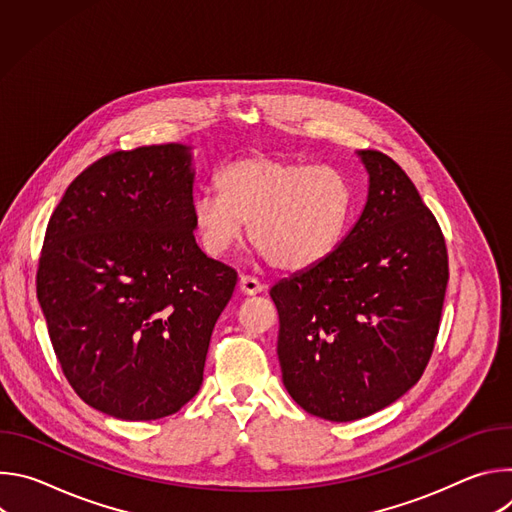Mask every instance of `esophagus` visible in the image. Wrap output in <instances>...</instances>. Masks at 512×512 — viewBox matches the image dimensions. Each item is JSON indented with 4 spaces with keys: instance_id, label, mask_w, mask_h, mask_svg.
Returning <instances> with one entry per match:
<instances>
[{
    "instance_id": "1",
    "label": "esophagus",
    "mask_w": 512,
    "mask_h": 512,
    "mask_svg": "<svg viewBox=\"0 0 512 512\" xmlns=\"http://www.w3.org/2000/svg\"><path fill=\"white\" fill-rule=\"evenodd\" d=\"M239 287H241L245 296H255V294H259V291H263L265 285L253 275H241L239 277Z\"/></svg>"
}]
</instances>
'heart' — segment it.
Here are the masks:
<instances>
[{"mask_svg": "<svg viewBox=\"0 0 512 512\" xmlns=\"http://www.w3.org/2000/svg\"><path fill=\"white\" fill-rule=\"evenodd\" d=\"M217 192L192 202L200 247L225 257L239 247L249 223L253 247L281 271L322 263L340 243L350 190L340 172L322 164L253 154L216 174Z\"/></svg>", "mask_w": 512, "mask_h": 512, "instance_id": "1", "label": "heart"}]
</instances>
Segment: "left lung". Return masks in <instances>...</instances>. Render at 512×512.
<instances>
[{
  "mask_svg": "<svg viewBox=\"0 0 512 512\" xmlns=\"http://www.w3.org/2000/svg\"><path fill=\"white\" fill-rule=\"evenodd\" d=\"M358 156L369 198L356 225L322 263L269 291L287 393L338 423L381 411L421 379L450 277L442 229L409 176L383 152Z\"/></svg>",
  "mask_w": 512,
  "mask_h": 512,
  "instance_id": "obj_1",
  "label": "left lung"
}]
</instances>
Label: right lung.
<instances>
[{
	"instance_id": "right-lung-1",
	"label": "right lung",
	"mask_w": 512,
	"mask_h": 512,
	"mask_svg": "<svg viewBox=\"0 0 512 512\" xmlns=\"http://www.w3.org/2000/svg\"><path fill=\"white\" fill-rule=\"evenodd\" d=\"M186 145L113 152L54 208L36 294L60 369L91 407L127 421L180 411L200 389L237 271L194 239Z\"/></svg>"
}]
</instances>
